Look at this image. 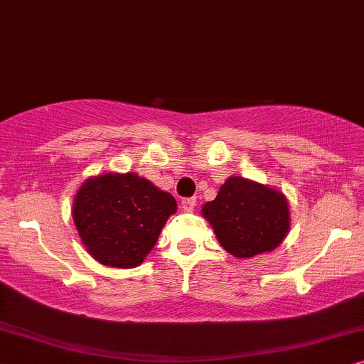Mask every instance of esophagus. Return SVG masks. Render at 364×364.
<instances>
[{
    "instance_id": "1",
    "label": "esophagus",
    "mask_w": 364,
    "mask_h": 364,
    "mask_svg": "<svg viewBox=\"0 0 364 364\" xmlns=\"http://www.w3.org/2000/svg\"><path fill=\"white\" fill-rule=\"evenodd\" d=\"M196 206V198H185V200H181V208L183 211H193Z\"/></svg>"
}]
</instances>
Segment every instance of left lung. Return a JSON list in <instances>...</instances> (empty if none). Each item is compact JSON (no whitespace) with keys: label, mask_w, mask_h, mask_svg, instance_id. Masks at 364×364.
<instances>
[{"label":"left lung","mask_w":364,"mask_h":364,"mask_svg":"<svg viewBox=\"0 0 364 364\" xmlns=\"http://www.w3.org/2000/svg\"><path fill=\"white\" fill-rule=\"evenodd\" d=\"M220 245L236 258L274 250L289 230L288 201L259 183L228 178L215 200L203 206Z\"/></svg>","instance_id":"obj_1"}]
</instances>
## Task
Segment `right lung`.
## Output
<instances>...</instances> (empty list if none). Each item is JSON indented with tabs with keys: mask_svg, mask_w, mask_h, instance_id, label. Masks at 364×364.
Here are the masks:
<instances>
[{
	"mask_svg": "<svg viewBox=\"0 0 364 364\" xmlns=\"http://www.w3.org/2000/svg\"><path fill=\"white\" fill-rule=\"evenodd\" d=\"M176 201L134 173H106L80 188L73 220L86 250L101 264L134 268L156 245Z\"/></svg>",
	"mask_w": 364,
	"mask_h": 364,
	"instance_id": "obj_1",
	"label": "right lung"
}]
</instances>
